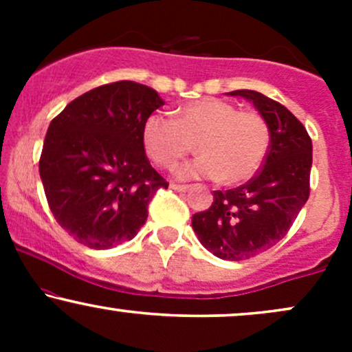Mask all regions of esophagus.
Here are the masks:
<instances>
[{
	"instance_id": "34e87169",
	"label": "esophagus",
	"mask_w": 352,
	"mask_h": 352,
	"mask_svg": "<svg viewBox=\"0 0 352 352\" xmlns=\"http://www.w3.org/2000/svg\"><path fill=\"white\" fill-rule=\"evenodd\" d=\"M170 188L175 190V192H187L188 190V185H180V184H170Z\"/></svg>"
}]
</instances>
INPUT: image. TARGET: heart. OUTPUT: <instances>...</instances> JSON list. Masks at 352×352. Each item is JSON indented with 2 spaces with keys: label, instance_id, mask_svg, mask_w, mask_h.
Returning a JSON list of instances; mask_svg holds the SVG:
<instances>
[{
  "label": "heart",
  "instance_id": "heart-1",
  "mask_svg": "<svg viewBox=\"0 0 352 352\" xmlns=\"http://www.w3.org/2000/svg\"><path fill=\"white\" fill-rule=\"evenodd\" d=\"M144 147L160 167L173 168L193 152L200 159L179 170L182 179H218L225 185L250 180L260 170L270 145V127L256 111H240L223 99L204 98L175 112V119L151 116Z\"/></svg>",
  "mask_w": 352,
  "mask_h": 352
}]
</instances>
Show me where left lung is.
Here are the masks:
<instances>
[{
    "instance_id": "8db88e82",
    "label": "left lung",
    "mask_w": 352,
    "mask_h": 352,
    "mask_svg": "<svg viewBox=\"0 0 352 352\" xmlns=\"http://www.w3.org/2000/svg\"><path fill=\"white\" fill-rule=\"evenodd\" d=\"M252 100L270 127V147L256 175L232 190H215L212 207L192 217L200 243L221 260H248L276 245L309 197L313 144L305 125L261 92H228Z\"/></svg>"
}]
</instances>
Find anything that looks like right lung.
<instances>
[{
    "label": "right lung",
    "instance_id": "add662e5",
    "mask_svg": "<svg viewBox=\"0 0 352 352\" xmlns=\"http://www.w3.org/2000/svg\"><path fill=\"white\" fill-rule=\"evenodd\" d=\"M160 106L152 87L119 80L79 96L51 120L39 175L52 215L76 241L107 250L132 240L148 201L168 187L142 140L145 120Z\"/></svg>",
    "mask_w": 352,
    "mask_h": 352
}]
</instances>
